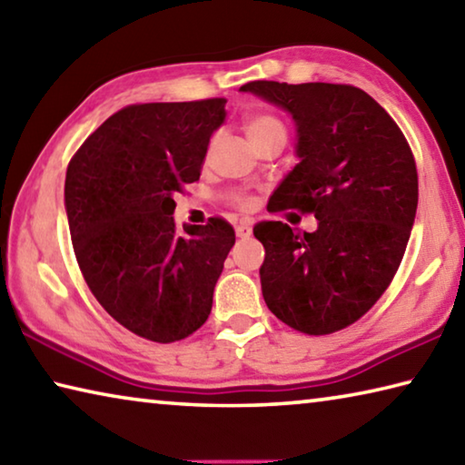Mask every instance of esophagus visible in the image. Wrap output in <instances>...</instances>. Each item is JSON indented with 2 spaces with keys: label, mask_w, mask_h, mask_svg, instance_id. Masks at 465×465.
<instances>
[{
  "label": "esophagus",
  "mask_w": 465,
  "mask_h": 465,
  "mask_svg": "<svg viewBox=\"0 0 465 465\" xmlns=\"http://www.w3.org/2000/svg\"><path fill=\"white\" fill-rule=\"evenodd\" d=\"M235 233H238V238H248V235H252V225L248 222H242L235 227Z\"/></svg>",
  "instance_id": "esophagus-1"
}]
</instances>
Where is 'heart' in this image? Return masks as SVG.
<instances>
[{"label": "heart", "mask_w": 465, "mask_h": 465, "mask_svg": "<svg viewBox=\"0 0 465 465\" xmlns=\"http://www.w3.org/2000/svg\"><path fill=\"white\" fill-rule=\"evenodd\" d=\"M246 133L252 143H258V141L262 139H269V137H287V129L279 116H274L271 113H258V114H252L250 119L246 121ZM215 141V137H213ZM213 141H211V145H213ZM232 201L235 207L240 209H248L250 207V199L243 194H233Z\"/></svg>", "instance_id": "b5f03b06"}]
</instances>
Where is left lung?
I'll list each match as a JSON object with an SVG mask.
<instances>
[{"label": "left lung", "mask_w": 465, "mask_h": 465, "mask_svg": "<svg viewBox=\"0 0 465 465\" xmlns=\"http://www.w3.org/2000/svg\"><path fill=\"white\" fill-rule=\"evenodd\" d=\"M242 92L293 116L299 163L269 201L271 213H313L316 232L261 222L262 295L297 332L324 336L355 324L396 274L411 238L419 174L396 121L349 84L248 82Z\"/></svg>", "instance_id": "obj_1"}]
</instances>
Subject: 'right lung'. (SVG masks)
<instances>
[{
  "label": "right lung",
  "instance_id": "obj_1",
  "mask_svg": "<svg viewBox=\"0 0 465 465\" xmlns=\"http://www.w3.org/2000/svg\"><path fill=\"white\" fill-rule=\"evenodd\" d=\"M225 98L121 108L74 153L65 211L94 297L121 326L153 342L196 332L235 243L223 217L174 223V194L201 176Z\"/></svg>",
  "mask_w": 465,
  "mask_h": 465
}]
</instances>
